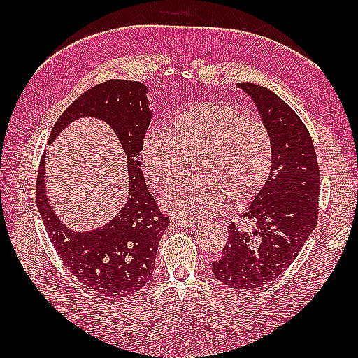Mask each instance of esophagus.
<instances>
[{"mask_svg": "<svg viewBox=\"0 0 358 358\" xmlns=\"http://www.w3.org/2000/svg\"><path fill=\"white\" fill-rule=\"evenodd\" d=\"M173 224L183 226V227H195L199 222H194V220H186V218H172Z\"/></svg>", "mask_w": 358, "mask_h": 358, "instance_id": "obj_1", "label": "esophagus"}]
</instances>
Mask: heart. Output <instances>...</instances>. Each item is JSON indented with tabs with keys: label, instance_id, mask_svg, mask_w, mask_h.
<instances>
[{
	"label": "heart",
	"instance_id": "1",
	"mask_svg": "<svg viewBox=\"0 0 358 358\" xmlns=\"http://www.w3.org/2000/svg\"><path fill=\"white\" fill-rule=\"evenodd\" d=\"M191 158L196 178L167 196L164 206L199 220L215 214L226 199L240 204L260 191L271 171L272 136L262 120L231 104L199 101L173 113L167 135L150 131L140 146L144 172L162 192L178 183Z\"/></svg>",
	"mask_w": 358,
	"mask_h": 358
}]
</instances>
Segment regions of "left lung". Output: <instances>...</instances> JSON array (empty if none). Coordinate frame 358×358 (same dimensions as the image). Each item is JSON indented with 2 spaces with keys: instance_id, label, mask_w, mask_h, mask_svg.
Segmentation results:
<instances>
[{
  "instance_id": "left-lung-1",
  "label": "left lung",
  "mask_w": 358,
  "mask_h": 358,
  "mask_svg": "<svg viewBox=\"0 0 358 358\" xmlns=\"http://www.w3.org/2000/svg\"><path fill=\"white\" fill-rule=\"evenodd\" d=\"M252 98L272 136L269 177L243 217L255 223L250 232L234 223L212 272L223 285L250 291L283 273L315 229L320 171L313 138L300 117L272 90L238 83Z\"/></svg>"
}]
</instances>
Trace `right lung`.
Returning <instances> with one entry per match:
<instances>
[{
    "instance_id": "add662e5",
    "label": "right lung",
    "mask_w": 358,
    "mask_h": 358,
    "mask_svg": "<svg viewBox=\"0 0 358 358\" xmlns=\"http://www.w3.org/2000/svg\"><path fill=\"white\" fill-rule=\"evenodd\" d=\"M146 90L140 81L100 83L62 113L49 136L52 143L67 124L81 117L104 120L115 131L127 155L129 195L124 208L112 222L92 232L67 229L45 195L44 155L36 175V206L57 254L67 271L86 287L113 299L131 296L148 285L154 272L158 241L171 223L148 191L136 159L152 118Z\"/></svg>"
}]
</instances>
